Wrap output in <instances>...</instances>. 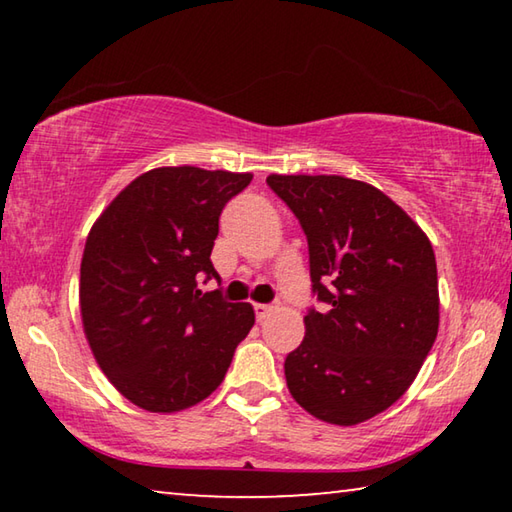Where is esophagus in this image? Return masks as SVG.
<instances>
[{
  "label": "esophagus",
  "mask_w": 512,
  "mask_h": 512,
  "mask_svg": "<svg viewBox=\"0 0 512 512\" xmlns=\"http://www.w3.org/2000/svg\"><path fill=\"white\" fill-rule=\"evenodd\" d=\"M273 314V307L271 305H255V316L259 323H264V320Z\"/></svg>",
  "instance_id": "obj_1"
}]
</instances>
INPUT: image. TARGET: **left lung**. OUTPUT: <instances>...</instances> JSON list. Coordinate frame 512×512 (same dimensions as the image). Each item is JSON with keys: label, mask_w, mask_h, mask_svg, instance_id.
<instances>
[{"label": "left lung", "mask_w": 512, "mask_h": 512, "mask_svg": "<svg viewBox=\"0 0 512 512\" xmlns=\"http://www.w3.org/2000/svg\"><path fill=\"white\" fill-rule=\"evenodd\" d=\"M268 187L298 216L314 293L305 339L284 361L293 400L352 427L409 391L438 334L436 255L400 205L363 180L282 176Z\"/></svg>", "instance_id": "1"}]
</instances>
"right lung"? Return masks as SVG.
Listing matches in <instances>:
<instances>
[{
  "label": "right lung",
  "mask_w": 512,
  "mask_h": 512,
  "mask_svg": "<svg viewBox=\"0 0 512 512\" xmlns=\"http://www.w3.org/2000/svg\"><path fill=\"white\" fill-rule=\"evenodd\" d=\"M253 173L158 167L112 198L85 241L79 302L103 375L149 413L210 397L255 325L248 302L203 293L225 203Z\"/></svg>",
  "instance_id": "right-lung-1"
}]
</instances>
